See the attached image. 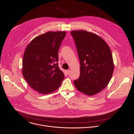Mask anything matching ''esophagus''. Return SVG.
Here are the masks:
<instances>
[{
  "label": "esophagus",
  "instance_id": "obj_1",
  "mask_svg": "<svg viewBox=\"0 0 134 134\" xmlns=\"http://www.w3.org/2000/svg\"><path fill=\"white\" fill-rule=\"evenodd\" d=\"M66 73L68 75V74H70V73H71V70H66Z\"/></svg>",
  "mask_w": 134,
  "mask_h": 134
}]
</instances>
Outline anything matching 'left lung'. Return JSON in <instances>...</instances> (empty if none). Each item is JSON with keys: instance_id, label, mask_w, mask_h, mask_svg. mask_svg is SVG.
<instances>
[{"instance_id": "8db88e82", "label": "left lung", "mask_w": 134, "mask_h": 134, "mask_svg": "<svg viewBox=\"0 0 134 134\" xmlns=\"http://www.w3.org/2000/svg\"><path fill=\"white\" fill-rule=\"evenodd\" d=\"M80 63V76L74 80L80 92L93 96L104 89L110 82L114 65L110 49L103 39L85 30L71 32Z\"/></svg>"}]
</instances>
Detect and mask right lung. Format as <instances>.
Instances as JSON below:
<instances>
[{
  "mask_svg": "<svg viewBox=\"0 0 134 134\" xmlns=\"http://www.w3.org/2000/svg\"><path fill=\"white\" fill-rule=\"evenodd\" d=\"M65 31H48L33 39L25 49L22 73L30 87L42 94L54 92L64 74L58 66V52Z\"/></svg>",
  "mask_w": 134,
  "mask_h": 134,
  "instance_id": "add662e5",
  "label": "right lung"
}]
</instances>
